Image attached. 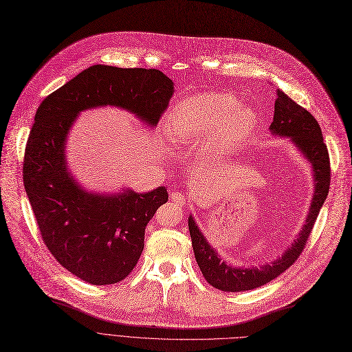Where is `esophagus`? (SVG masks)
I'll return each mask as SVG.
<instances>
[{
	"label": "esophagus",
	"instance_id": "obj_1",
	"mask_svg": "<svg viewBox=\"0 0 352 352\" xmlns=\"http://www.w3.org/2000/svg\"><path fill=\"white\" fill-rule=\"evenodd\" d=\"M170 199L177 204V206H183L184 204V195L180 192H172L170 193Z\"/></svg>",
	"mask_w": 352,
	"mask_h": 352
}]
</instances>
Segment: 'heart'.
Instances as JSON below:
<instances>
[{
	"mask_svg": "<svg viewBox=\"0 0 352 352\" xmlns=\"http://www.w3.org/2000/svg\"><path fill=\"white\" fill-rule=\"evenodd\" d=\"M256 120V111L240 105L236 96L210 92L182 100L169 113L168 126L172 139L186 148L209 140L208 148L226 153L249 138Z\"/></svg>",
	"mask_w": 352,
	"mask_h": 352,
	"instance_id": "1",
	"label": "heart"
}]
</instances>
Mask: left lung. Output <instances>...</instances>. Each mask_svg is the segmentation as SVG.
<instances>
[{"instance_id": "left-lung-1", "label": "left lung", "mask_w": 352, "mask_h": 352, "mask_svg": "<svg viewBox=\"0 0 352 352\" xmlns=\"http://www.w3.org/2000/svg\"><path fill=\"white\" fill-rule=\"evenodd\" d=\"M270 132L277 136L290 138L304 157L311 163L314 176V195L311 206H309L305 224L294 243L288 247L281 257L258 268L234 267L221 260L209 241L204 239L195 219L190 216L188 223L196 261L206 281L221 292L239 293L253 290V288L270 283L283 274L288 267H292L304 250L329 190V180H331L329 156L318 122L307 109L300 107L280 89H277L274 118L270 125Z\"/></svg>"}]
</instances>
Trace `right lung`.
Instances as JSON below:
<instances>
[{
    "label": "right lung",
    "mask_w": 352,
    "mask_h": 352,
    "mask_svg": "<svg viewBox=\"0 0 352 352\" xmlns=\"http://www.w3.org/2000/svg\"><path fill=\"white\" fill-rule=\"evenodd\" d=\"M173 91L172 79L159 69L94 65L36 109L24 156L25 192L48 250L80 280L107 285L129 276L143 252L144 229L168 201V190H85L68 170L69 129L82 111L108 105L156 126Z\"/></svg>",
    "instance_id": "1"
}]
</instances>
